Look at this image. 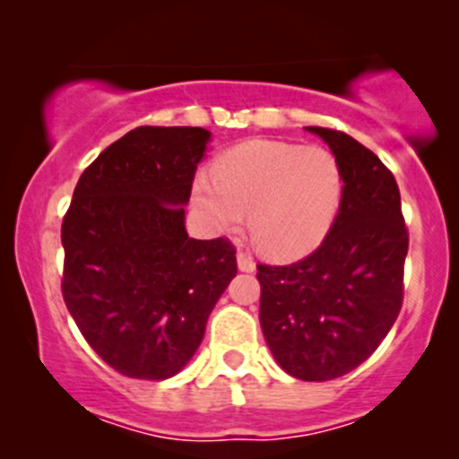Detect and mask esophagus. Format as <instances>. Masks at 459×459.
Returning a JSON list of instances; mask_svg holds the SVG:
<instances>
[{
	"mask_svg": "<svg viewBox=\"0 0 459 459\" xmlns=\"http://www.w3.org/2000/svg\"><path fill=\"white\" fill-rule=\"evenodd\" d=\"M237 265H239L241 272H255L256 270L255 259H252V256L247 255V252H244V250L237 252Z\"/></svg>",
	"mask_w": 459,
	"mask_h": 459,
	"instance_id": "obj_1",
	"label": "esophagus"
}]
</instances>
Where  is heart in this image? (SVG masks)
I'll list each match as a JSON object with an SVG mask.
<instances>
[{
	"mask_svg": "<svg viewBox=\"0 0 459 459\" xmlns=\"http://www.w3.org/2000/svg\"><path fill=\"white\" fill-rule=\"evenodd\" d=\"M341 161L324 146L255 140L226 151L213 178L194 181V204L209 224L247 230L272 259H298L315 250L334 224L343 200Z\"/></svg>",
	"mask_w": 459,
	"mask_h": 459,
	"instance_id": "1",
	"label": "heart"
}]
</instances>
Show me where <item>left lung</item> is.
<instances>
[{"label":"left lung","mask_w":459,"mask_h":459,"mask_svg":"<svg viewBox=\"0 0 459 459\" xmlns=\"http://www.w3.org/2000/svg\"><path fill=\"white\" fill-rule=\"evenodd\" d=\"M328 142L345 178L330 233L291 265H256L259 319L289 376L325 382L365 362L403 304L408 229L393 172L351 135L307 127Z\"/></svg>","instance_id":"obj_1"}]
</instances>
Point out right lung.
Here are the masks:
<instances>
[{
	"instance_id": "add662e5",
	"label": "right lung",
	"mask_w": 459,
	"mask_h": 459,
	"mask_svg": "<svg viewBox=\"0 0 459 459\" xmlns=\"http://www.w3.org/2000/svg\"><path fill=\"white\" fill-rule=\"evenodd\" d=\"M209 131L138 127L79 177L62 220V298L88 345L135 380L177 376L237 273L226 237L192 239L186 209Z\"/></svg>"
}]
</instances>
